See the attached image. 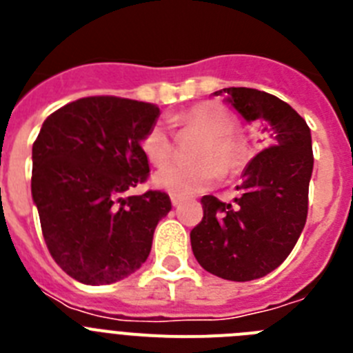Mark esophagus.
I'll use <instances>...</instances> for the list:
<instances>
[{"instance_id":"esophagus-1","label":"esophagus","mask_w":353,"mask_h":353,"mask_svg":"<svg viewBox=\"0 0 353 353\" xmlns=\"http://www.w3.org/2000/svg\"><path fill=\"white\" fill-rule=\"evenodd\" d=\"M171 203H173V207H179V205L182 203V198L176 194H171Z\"/></svg>"}]
</instances>
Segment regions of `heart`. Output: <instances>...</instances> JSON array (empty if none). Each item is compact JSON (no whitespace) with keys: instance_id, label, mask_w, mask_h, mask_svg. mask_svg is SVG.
I'll return each mask as SVG.
<instances>
[{"instance_id":"heart-1","label":"heart","mask_w":353,"mask_h":353,"mask_svg":"<svg viewBox=\"0 0 353 353\" xmlns=\"http://www.w3.org/2000/svg\"><path fill=\"white\" fill-rule=\"evenodd\" d=\"M176 123L196 129L207 136L199 145L198 162H171L155 171L154 183L176 196H191L207 191L223 179L224 171L233 173L244 166L248 157L245 141L235 134V114L217 102H201L174 118ZM141 150L152 164L161 166L173 155V138L164 123L150 127L141 138Z\"/></svg>"}]
</instances>
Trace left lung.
<instances>
[{"label": "left lung", "instance_id": "obj_1", "mask_svg": "<svg viewBox=\"0 0 353 353\" xmlns=\"http://www.w3.org/2000/svg\"><path fill=\"white\" fill-rule=\"evenodd\" d=\"M245 121L261 127V150L242 173L235 203L203 196V219L191 232L198 263L228 281H252L286 260L304 230L313 173L311 130L281 99L254 88H223Z\"/></svg>", "mask_w": 353, "mask_h": 353}]
</instances>
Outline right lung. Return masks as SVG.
Returning <instances> with one entry per match:
<instances>
[{
    "mask_svg": "<svg viewBox=\"0 0 353 353\" xmlns=\"http://www.w3.org/2000/svg\"><path fill=\"white\" fill-rule=\"evenodd\" d=\"M159 108L120 97H84L46 118L33 143L31 196L43 240L84 285H111L146 261L166 192L123 196L146 182L141 138Z\"/></svg>",
    "mask_w": 353,
    "mask_h": 353,
    "instance_id": "add662e5",
    "label": "right lung"
}]
</instances>
